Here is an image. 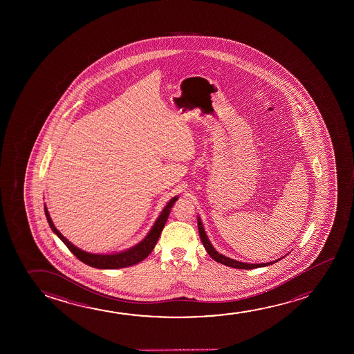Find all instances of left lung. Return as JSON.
<instances>
[{
	"label": "left lung",
	"instance_id": "obj_1",
	"mask_svg": "<svg viewBox=\"0 0 354 354\" xmlns=\"http://www.w3.org/2000/svg\"><path fill=\"white\" fill-rule=\"evenodd\" d=\"M197 221H198L199 237H201V241L203 243L205 250H207V252H208L213 260L223 263L225 266L239 268V270H252V268H257V267L270 266V265H273L274 262H278L283 259V257H281V259H277L276 261L263 262V263H248V262L237 261V260H233L231 257H225L223 254L216 252L215 248L213 247V244L209 241L208 236H207L205 230H204L203 223H202V220H201L199 216H197Z\"/></svg>",
	"mask_w": 354,
	"mask_h": 354
}]
</instances>
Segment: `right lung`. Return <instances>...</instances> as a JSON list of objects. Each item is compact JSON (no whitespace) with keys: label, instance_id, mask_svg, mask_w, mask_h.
Wrapping results in <instances>:
<instances>
[{"label":"right lung","instance_id":"right-lung-1","mask_svg":"<svg viewBox=\"0 0 354 354\" xmlns=\"http://www.w3.org/2000/svg\"><path fill=\"white\" fill-rule=\"evenodd\" d=\"M178 198L179 197L175 196V197L170 199L165 209L160 212V216L156 220L153 226L151 227L150 232L147 233V236L140 243H138L134 247L129 248V249L123 250V252H112V254H93V252H84L82 249L73 245V243L64 237L63 234L59 232L57 227L54 226L46 204H44V214H46V218L48 221L49 227L52 228V231L60 238V241L70 249V252H73L78 260H81L83 263H86L88 266L94 267V268L116 270V268H123V267L136 265V263H139V262L149 257V254L153 250L156 243L160 238L162 230L165 227L167 218L169 216L170 209L174 205Z\"/></svg>","mask_w":354,"mask_h":354}]
</instances>
